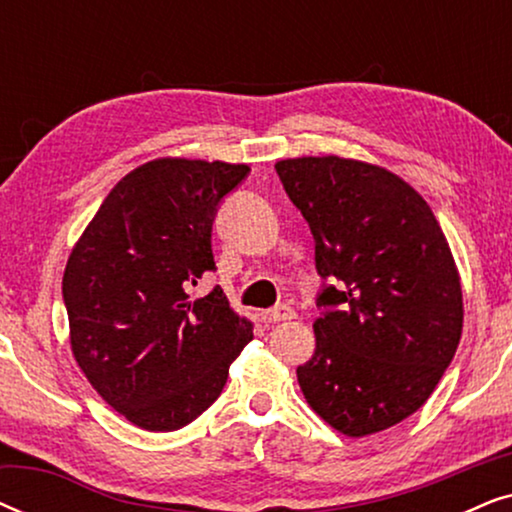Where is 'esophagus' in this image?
Returning a JSON list of instances; mask_svg holds the SVG:
<instances>
[{
	"instance_id": "1",
	"label": "esophagus",
	"mask_w": 512,
	"mask_h": 512,
	"mask_svg": "<svg viewBox=\"0 0 512 512\" xmlns=\"http://www.w3.org/2000/svg\"><path fill=\"white\" fill-rule=\"evenodd\" d=\"M293 317H296V312H293L289 305H277L275 310L261 312V319L265 321V324H279V321H289Z\"/></svg>"
}]
</instances>
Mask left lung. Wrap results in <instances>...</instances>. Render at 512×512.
Wrapping results in <instances>:
<instances>
[{"mask_svg":"<svg viewBox=\"0 0 512 512\" xmlns=\"http://www.w3.org/2000/svg\"><path fill=\"white\" fill-rule=\"evenodd\" d=\"M310 223L321 277L317 349L298 384L345 436L384 431L417 412L457 352L459 270L431 207L384 167L340 156L279 160Z\"/></svg>","mask_w":512,"mask_h":512,"instance_id":"obj_1","label":"left lung"}]
</instances>
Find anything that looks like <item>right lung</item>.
<instances>
[{
	"instance_id": "obj_1",
	"label": "right lung",
	"mask_w": 512,
	"mask_h": 512,
	"mask_svg": "<svg viewBox=\"0 0 512 512\" xmlns=\"http://www.w3.org/2000/svg\"><path fill=\"white\" fill-rule=\"evenodd\" d=\"M247 174L221 160H151L111 188L69 254L62 298L72 354L97 394L139 429L191 424L254 338L221 286L188 296L216 270V209Z\"/></svg>"
}]
</instances>
